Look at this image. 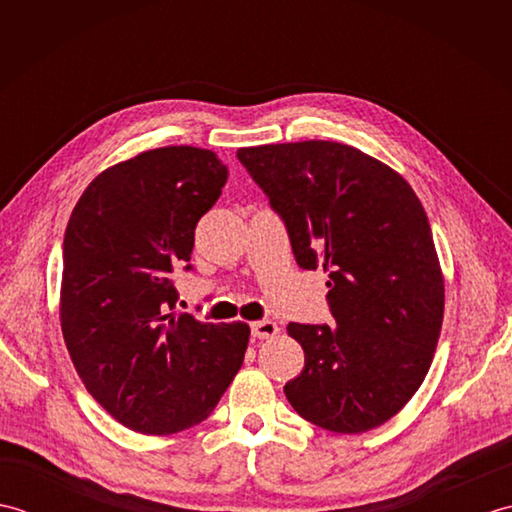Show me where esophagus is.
I'll use <instances>...</instances> for the list:
<instances>
[{"label": "esophagus", "mask_w": 512, "mask_h": 512, "mask_svg": "<svg viewBox=\"0 0 512 512\" xmlns=\"http://www.w3.org/2000/svg\"><path fill=\"white\" fill-rule=\"evenodd\" d=\"M250 332H253L255 339H273V336H277L279 328L275 321H255L250 323Z\"/></svg>", "instance_id": "esophagus-1"}]
</instances>
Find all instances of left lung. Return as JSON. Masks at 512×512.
I'll return each instance as SVG.
<instances>
[{
	"instance_id": "left-lung-1",
	"label": "left lung",
	"mask_w": 512,
	"mask_h": 512,
	"mask_svg": "<svg viewBox=\"0 0 512 512\" xmlns=\"http://www.w3.org/2000/svg\"><path fill=\"white\" fill-rule=\"evenodd\" d=\"M286 222L306 270L330 275L336 323H288L306 354L286 398L334 433H365L427 376L444 317V277L418 195L398 171L334 140L237 149Z\"/></svg>"
}]
</instances>
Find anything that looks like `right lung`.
<instances>
[{
    "label": "right lung",
    "mask_w": 512,
    "mask_h": 512,
    "mask_svg": "<svg viewBox=\"0 0 512 512\" xmlns=\"http://www.w3.org/2000/svg\"><path fill=\"white\" fill-rule=\"evenodd\" d=\"M226 176L215 151L149 149L101 171L65 228V347L94 400L145 436L209 418L244 363L246 323H204L173 310L171 273L191 259L195 224Z\"/></svg>",
    "instance_id": "obj_1"
}]
</instances>
